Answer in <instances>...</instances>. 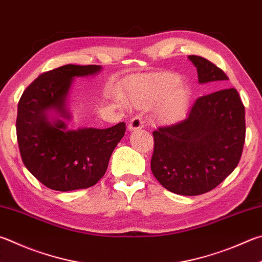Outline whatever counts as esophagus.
<instances>
[{
    "label": "esophagus",
    "mask_w": 262,
    "mask_h": 262,
    "mask_svg": "<svg viewBox=\"0 0 262 262\" xmlns=\"http://www.w3.org/2000/svg\"><path fill=\"white\" fill-rule=\"evenodd\" d=\"M144 127V122L140 117H134L128 123V129L130 132H135V130H140Z\"/></svg>",
    "instance_id": "1"
}]
</instances>
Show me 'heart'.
Segmentation results:
<instances>
[{"instance_id": "1", "label": "heart", "mask_w": 262, "mask_h": 262, "mask_svg": "<svg viewBox=\"0 0 262 262\" xmlns=\"http://www.w3.org/2000/svg\"><path fill=\"white\" fill-rule=\"evenodd\" d=\"M128 99L137 107H154L155 119L161 125L172 126L187 116L191 102L189 89L172 73L145 75L133 80Z\"/></svg>"}]
</instances>
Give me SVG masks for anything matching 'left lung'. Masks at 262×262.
<instances>
[{
    "label": "left lung",
    "instance_id": "8db88e82",
    "mask_svg": "<svg viewBox=\"0 0 262 262\" xmlns=\"http://www.w3.org/2000/svg\"><path fill=\"white\" fill-rule=\"evenodd\" d=\"M198 82L223 87L228 77L201 56H189ZM245 107L235 88L196 99L188 118L155 130L151 170L170 192L197 196L217 187L238 165L245 142Z\"/></svg>",
    "mask_w": 262,
    "mask_h": 262
}]
</instances>
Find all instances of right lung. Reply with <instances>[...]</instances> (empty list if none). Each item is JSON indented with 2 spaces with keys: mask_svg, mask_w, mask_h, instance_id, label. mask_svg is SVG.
<instances>
[{
  "mask_svg": "<svg viewBox=\"0 0 262 262\" xmlns=\"http://www.w3.org/2000/svg\"><path fill=\"white\" fill-rule=\"evenodd\" d=\"M99 65H64L35 79L18 103L19 151L26 168L57 191L93 187L105 174L108 160L125 135V122L105 129H68L66 98L74 78L97 74ZM56 118L50 119V112ZM63 117L59 119V117Z\"/></svg>",
  "mask_w": 262,
  "mask_h": 262,
  "instance_id": "right-lung-1",
  "label": "right lung"
}]
</instances>
